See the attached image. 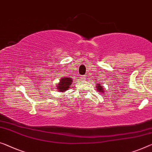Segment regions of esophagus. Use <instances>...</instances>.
I'll return each mask as SVG.
<instances>
[{
  "instance_id": "34e87169",
  "label": "esophagus",
  "mask_w": 152,
  "mask_h": 152,
  "mask_svg": "<svg viewBox=\"0 0 152 152\" xmlns=\"http://www.w3.org/2000/svg\"><path fill=\"white\" fill-rule=\"evenodd\" d=\"M86 75H83L81 77V80H84V79H86Z\"/></svg>"
}]
</instances>
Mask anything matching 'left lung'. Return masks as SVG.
<instances>
[{
    "label": "left lung",
    "mask_w": 152,
    "mask_h": 152,
    "mask_svg": "<svg viewBox=\"0 0 152 152\" xmlns=\"http://www.w3.org/2000/svg\"><path fill=\"white\" fill-rule=\"evenodd\" d=\"M96 88H97V90H98V91H99V92H103L104 91H103V87H102V86H100V84H97V86H96Z\"/></svg>",
    "instance_id": "1"
}]
</instances>
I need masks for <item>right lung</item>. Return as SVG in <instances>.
Segmentation results:
<instances>
[{
	"instance_id": "obj_1",
	"label": "right lung",
	"mask_w": 152,
	"mask_h": 152,
	"mask_svg": "<svg viewBox=\"0 0 152 152\" xmlns=\"http://www.w3.org/2000/svg\"><path fill=\"white\" fill-rule=\"evenodd\" d=\"M72 83V79L69 77H63L60 80V82L58 83L57 89L60 92H64L68 90V88L71 86Z\"/></svg>"
}]
</instances>
